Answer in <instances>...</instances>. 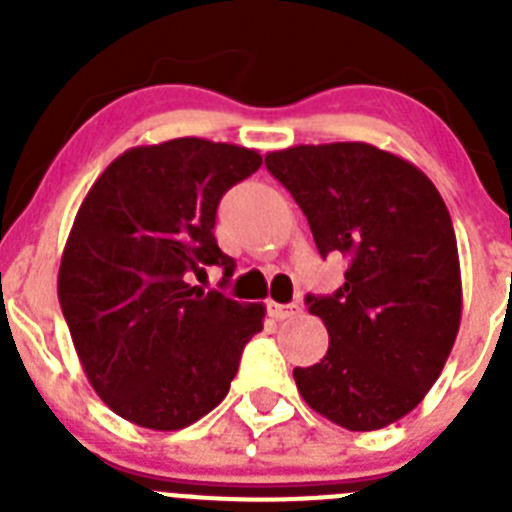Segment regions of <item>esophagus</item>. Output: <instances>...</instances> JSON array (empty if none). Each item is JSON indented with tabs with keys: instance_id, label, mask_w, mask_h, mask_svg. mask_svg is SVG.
I'll use <instances>...</instances> for the list:
<instances>
[{
	"instance_id": "1",
	"label": "esophagus",
	"mask_w": 512,
	"mask_h": 512,
	"mask_svg": "<svg viewBox=\"0 0 512 512\" xmlns=\"http://www.w3.org/2000/svg\"><path fill=\"white\" fill-rule=\"evenodd\" d=\"M266 310H269V315L274 320H287L300 312V305H279V302H269V305H266Z\"/></svg>"
}]
</instances>
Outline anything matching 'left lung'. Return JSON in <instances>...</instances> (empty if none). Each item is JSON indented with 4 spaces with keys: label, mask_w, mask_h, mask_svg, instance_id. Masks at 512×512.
<instances>
[{
    "label": "left lung",
    "mask_w": 512,
    "mask_h": 512,
    "mask_svg": "<svg viewBox=\"0 0 512 512\" xmlns=\"http://www.w3.org/2000/svg\"><path fill=\"white\" fill-rule=\"evenodd\" d=\"M320 256L348 259L346 282L307 307L328 328V354L297 366L315 413L348 431H379L418 408L461 323V271L451 215L418 166L369 143L266 153Z\"/></svg>",
    "instance_id": "8db88e82"
}]
</instances>
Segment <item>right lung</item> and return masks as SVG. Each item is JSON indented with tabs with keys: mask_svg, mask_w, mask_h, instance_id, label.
<instances>
[{
	"mask_svg": "<svg viewBox=\"0 0 512 512\" xmlns=\"http://www.w3.org/2000/svg\"><path fill=\"white\" fill-rule=\"evenodd\" d=\"M259 166L251 148L174 138L117 156L81 202L58 302L89 384L120 418L179 431L228 395L266 307L205 295L189 274L233 277L212 233L217 205Z\"/></svg>",
	"mask_w": 512,
	"mask_h": 512,
	"instance_id": "right-lung-1",
	"label": "right lung"
}]
</instances>
